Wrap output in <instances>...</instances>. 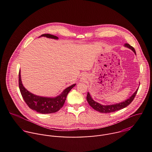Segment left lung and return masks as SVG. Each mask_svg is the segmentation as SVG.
I'll list each match as a JSON object with an SVG mask.
<instances>
[{"label":"left lung","mask_w":152,"mask_h":152,"mask_svg":"<svg viewBox=\"0 0 152 152\" xmlns=\"http://www.w3.org/2000/svg\"><path fill=\"white\" fill-rule=\"evenodd\" d=\"M124 46L132 49V50L136 54V52L132 46L127 44V43H126V44L124 45ZM138 90V89H137V90L133 94L132 96H131V97H130L128 99H127L124 102H123L121 103H119L117 104H114L102 105V104L95 102L94 100H93L89 93H87L86 100H87V102L89 103V104L93 108L94 110H95L97 111H99L102 113H113V112L120 110L123 109V108L127 106L129 104H131V103L134 100V99L137 93Z\"/></svg>","instance_id":"obj_1"}]
</instances>
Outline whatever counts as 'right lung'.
<instances>
[{
    "label": "right lung",
    "mask_w": 152,
    "mask_h": 152,
    "mask_svg": "<svg viewBox=\"0 0 152 152\" xmlns=\"http://www.w3.org/2000/svg\"><path fill=\"white\" fill-rule=\"evenodd\" d=\"M41 37H46L47 38L53 39L58 38V37L49 34H42ZM18 85L21 94L29 108L40 114H52L58 111L63 106L68 93L76 84L69 86L68 88L65 89L59 96L55 98L40 97L32 94L25 89L21 83L20 72H19Z\"/></svg>",
    "instance_id": "right-lung-1"
}]
</instances>
